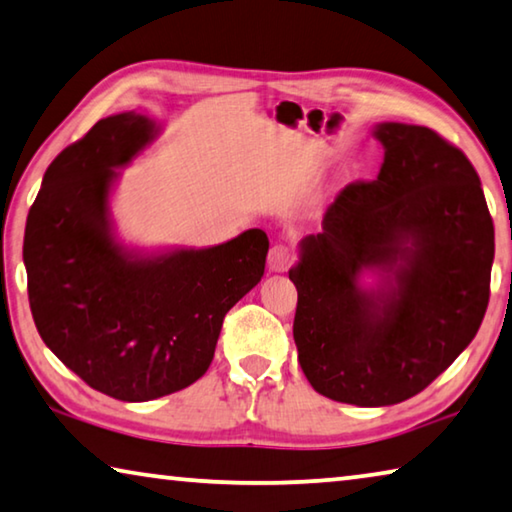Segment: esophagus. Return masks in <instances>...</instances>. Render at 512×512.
Here are the masks:
<instances>
[{"label": "esophagus", "mask_w": 512, "mask_h": 512, "mask_svg": "<svg viewBox=\"0 0 512 512\" xmlns=\"http://www.w3.org/2000/svg\"><path fill=\"white\" fill-rule=\"evenodd\" d=\"M294 259H296V255L291 253L287 246L278 243V246H273L269 253V269L275 273H282V271H287L291 264H294Z\"/></svg>", "instance_id": "34e87169"}]
</instances>
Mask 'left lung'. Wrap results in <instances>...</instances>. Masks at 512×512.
Wrapping results in <instances>:
<instances>
[{"mask_svg": "<svg viewBox=\"0 0 512 512\" xmlns=\"http://www.w3.org/2000/svg\"><path fill=\"white\" fill-rule=\"evenodd\" d=\"M373 182L339 191L289 269L298 362L332 401L380 408L426 389L476 337L494 225L474 166L433 129L380 123ZM377 273L376 288L361 275Z\"/></svg>", "mask_w": 512, "mask_h": 512, "instance_id": "8db88e82", "label": "left lung"}]
</instances>
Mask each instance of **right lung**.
Instances as JSON below:
<instances>
[{"mask_svg":"<svg viewBox=\"0 0 512 512\" xmlns=\"http://www.w3.org/2000/svg\"><path fill=\"white\" fill-rule=\"evenodd\" d=\"M159 136L136 111L95 123L45 170L24 227L34 323L47 348L97 392L141 403L209 369L225 314L264 275L262 230L209 248L145 253L118 239L111 191Z\"/></svg>","mask_w":512,"mask_h":512,"instance_id":"1","label":"right lung"}]
</instances>
